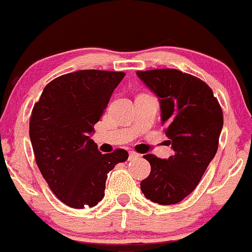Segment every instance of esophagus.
Listing matches in <instances>:
<instances>
[{
  "label": "esophagus",
  "mask_w": 252,
  "mask_h": 252,
  "mask_svg": "<svg viewBox=\"0 0 252 252\" xmlns=\"http://www.w3.org/2000/svg\"><path fill=\"white\" fill-rule=\"evenodd\" d=\"M138 157H139V154H137L136 152H129V160L137 159Z\"/></svg>",
  "instance_id": "34e87169"
}]
</instances>
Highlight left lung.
<instances>
[{
  "mask_svg": "<svg viewBox=\"0 0 252 252\" xmlns=\"http://www.w3.org/2000/svg\"><path fill=\"white\" fill-rule=\"evenodd\" d=\"M137 76L159 99L161 124L175 152L168 159L144 155L152 170L141 182L142 193L153 203L177 204L195 189L216 155L222 109L204 81L180 70L137 71Z\"/></svg>",
  "mask_w": 252,
  "mask_h": 252,
  "instance_id": "left-lung-1",
  "label": "left lung"
}]
</instances>
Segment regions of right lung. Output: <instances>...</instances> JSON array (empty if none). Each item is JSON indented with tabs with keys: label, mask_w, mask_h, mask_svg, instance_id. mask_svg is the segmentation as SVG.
Masks as SVG:
<instances>
[{
	"label": "right lung",
	"mask_w": 252,
	"mask_h": 252,
	"mask_svg": "<svg viewBox=\"0 0 252 252\" xmlns=\"http://www.w3.org/2000/svg\"><path fill=\"white\" fill-rule=\"evenodd\" d=\"M124 76L105 70L62 75L43 88L33 105L30 139L36 164L54 195L70 207L99 203L109 171L128 158L125 149L102 154L91 139Z\"/></svg>",
	"instance_id": "obj_1"
}]
</instances>
